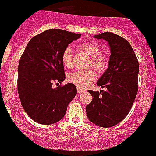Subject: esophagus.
Wrapping results in <instances>:
<instances>
[{
	"mask_svg": "<svg viewBox=\"0 0 156 156\" xmlns=\"http://www.w3.org/2000/svg\"><path fill=\"white\" fill-rule=\"evenodd\" d=\"M85 92L84 89H82L80 88H77V93H82V92Z\"/></svg>",
	"mask_w": 156,
	"mask_h": 156,
	"instance_id": "1",
	"label": "esophagus"
}]
</instances>
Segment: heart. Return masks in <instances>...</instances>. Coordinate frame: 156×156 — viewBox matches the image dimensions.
Segmentation results:
<instances>
[{
	"label": "heart",
	"mask_w": 156,
	"mask_h": 156,
	"mask_svg": "<svg viewBox=\"0 0 156 156\" xmlns=\"http://www.w3.org/2000/svg\"><path fill=\"white\" fill-rule=\"evenodd\" d=\"M78 48L91 58V66L98 72H102L107 67V59L101 55L102 49L98 43L95 41H86L79 44ZM62 63L66 68H71L73 66V52L70 48L67 47L64 50L61 56ZM95 79L93 71H76L67 76L70 83H73L78 88H86L91 82Z\"/></svg>",
	"instance_id": "1"
}]
</instances>
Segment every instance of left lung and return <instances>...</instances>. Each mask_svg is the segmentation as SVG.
<instances>
[{
  "mask_svg": "<svg viewBox=\"0 0 156 156\" xmlns=\"http://www.w3.org/2000/svg\"><path fill=\"white\" fill-rule=\"evenodd\" d=\"M93 38L107 41L111 55L108 69L97 82L107 90L88 91L92 100L86 105V115L93 124L111 127L121 122L132 108L138 91L139 63L130 43L120 35L103 32Z\"/></svg>",
  "mask_w": 156,
  "mask_h": 156,
  "instance_id": "obj_1",
  "label": "left lung"
}]
</instances>
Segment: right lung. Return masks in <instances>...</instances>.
<instances>
[{
	"mask_svg": "<svg viewBox=\"0 0 156 156\" xmlns=\"http://www.w3.org/2000/svg\"><path fill=\"white\" fill-rule=\"evenodd\" d=\"M80 34L63 29H48L28 43L18 67L17 89L21 105L35 122L44 125L62 119L76 95L73 83L53 88L54 82L65 80L61 56Z\"/></svg>",
	"mask_w": 156,
	"mask_h": 156,
	"instance_id": "1",
	"label": "right lung"
}]
</instances>
